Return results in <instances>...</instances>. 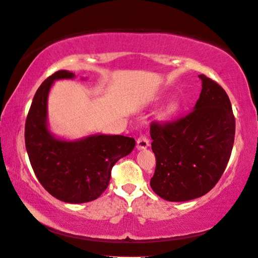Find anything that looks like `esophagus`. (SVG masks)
Masks as SVG:
<instances>
[{
    "label": "esophagus",
    "instance_id": "1",
    "mask_svg": "<svg viewBox=\"0 0 258 258\" xmlns=\"http://www.w3.org/2000/svg\"><path fill=\"white\" fill-rule=\"evenodd\" d=\"M149 147V139L146 136H140L137 140V149L144 150Z\"/></svg>",
    "mask_w": 258,
    "mask_h": 258
}]
</instances>
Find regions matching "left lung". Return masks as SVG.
Segmentation results:
<instances>
[{
    "label": "left lung",
    "mask_w": 258,
    "mask_h": 258,
    "mask_svg": "<svg viewBox=\"0 0 258 258\" xmlns=\"http://www.w3.org/2000/svg\"><path fill=\"white\" fill-rule=\"evenodd\" d=\"M191 113L175 122L150 124L156 168L153 191L164 200L183 202L207 194L229 162L235 116L226 91L206 75Z\"/></svg>",
    "instance_id": "8db88e82"
}]
</instances>
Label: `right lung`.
<instances>
[{
	"instance_id": "1",
	"label": "right lung",
	"mask_w": 258,
	"mask_h": 258,
	"mask_svg": "<svg viewBox=\"0 0 258 258\" xmlns=\"http://www.w3.org/2000/svg\"><path fill=\"white\" fill-rule=\"evenodd\" d=\"M75 74L58 71L39 86L24 129L26 148L38 181L58 200L85 203L108 187L111 169L135 148L134 138L95 134L70 140L53 135L48 123V96L53 82Z\"/></svg>"
}]
</instances>
